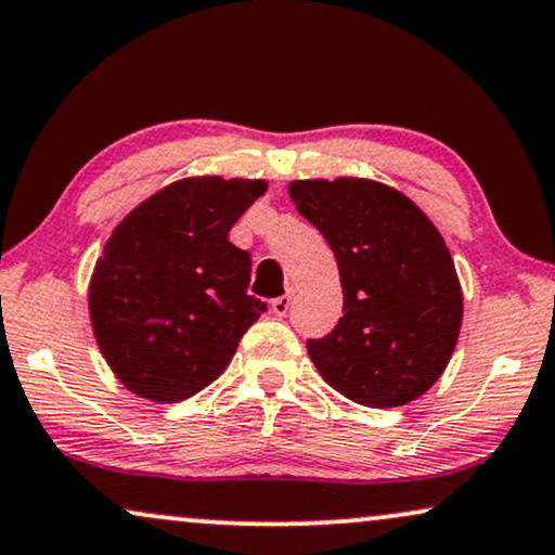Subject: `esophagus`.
<instances>
[{"label":"esophagus","instance_id":"esophagus-1","mask_svg":"<svg viewBox=\"0 0 555 555\" xmlns=\"http://www.w3.org/2000/svg\"><path fill=\"white\" fill-rule=\"evenodd\" d=\"M271 310L276 318H286V312L292 310V292L289 294H282V297H276L271 301Z\"/></svg>","mask_w":555,"mask_h":555}]
</instances>
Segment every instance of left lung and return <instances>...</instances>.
<instances>
[{
	"label": "left lung",
	"instance_id": "obj_1",
	"mask_svg": "<svg viewBox=\"0 0 555 555\" xmlns=\"http://www.w3.org/2000/svg\"><path fill=\"white\" fill-rule=\"evenodd\" d=\"M289 194L340 271L343 318L307 340L322 378L366 406L425 395L451 361L464 318L443 237L423 209L378 181H292Z\"/></svg>",
	"mask_w": 555,
	"mask_h": 555
}]
</instances>
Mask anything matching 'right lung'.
I'll list each match as a JSON object with an SVG mask.
<instances>
[{
  "mask_svg": "<svg viewBox=\"0 0 555 555\" xmlns=\"http://www.w3.org/2000/svg\"><path fill=\"white\" fill-rule=\"evenodd\" d=\"M263 192L258 179H181L115 228L91 276L89 314L102 356L132 395L194 397L266 312L248 294L250 254L230 243Z\"/></svg>",
  "mask_w": 555,
  "mask_h": 555,
  "instance_id": "obj_1",
  "label": "right lung"
}]
</instances>
